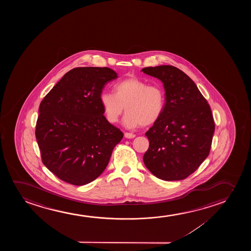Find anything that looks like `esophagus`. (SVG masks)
Returning a JSON list of instances; mask_svg holds the SVG:
<instances>
[{"label":"esophagus","instance_id":"34e87169","mask_svg":"<svg viewBox=\"0 0 251 251\" xmlns=\"http://www.w3.org/2000/svg\"><path fill=\"white\" fill-rule=\"evenodd\" d=\"M124 136L127 138V139H133V138L135 137V134H133V133H127V132H126V133L124 134Z\"/></svg>","mask_w":251,"mask_h":251}]
</instances>
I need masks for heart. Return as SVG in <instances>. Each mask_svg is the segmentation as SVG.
<instances>
[{
  "label": "heart",
  "mask_w": 251,
  "mask_h": 251,
  "mask_svg": "<svg viewBox=\"0 0 251 251\" xmlns=\"http://www.w3.org/2000/svg\"><path fill=\"white\" fill-rule=\"evenodd\" d=\"M115 93L103 92L100 103L107 120L111 124L118 120L125 106L127 112L124 124L127 127H143L155 124L165 106V91L158 85H148L137 77H130L117 83Z\"/></svg>",
  "instance_id": "heart-1"
}]
</instances>
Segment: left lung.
Returning a JSON list of instances; mask_svg holds the SVG:
<instances>
[{
	"mask_svg": "<svg viewBox=\"0 0 251 251\" xmlns=\"http://www.w3.org/2000/svg\"><path fill=\"white\" fill-rule=\"evenodd\" d=\"M141 71L160 79L165 91L164 112L146 133L149 148L145 165L162 180L185 179L209 154L215 129L211 108L195 82L177 68L162 65Z\"/></svg>",
	"mask_w": 251,
	"mask_h": 251,
	"instance_id": "left-lung-1",
	"label": "left lung"
}]
</instances>
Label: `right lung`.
Wrapping results in <instances>:
<instances>
[{
  "label": "right lung",
  "mask_w": 251,
  "mask_h": 251,
  "mask_svg": "<svg viewBox=\"0 0 251 251\" xmlns=\"http://www.w3.org/2000/svg\"><path fill=\"white\" fill-rule=\"evenodd\" d=\"M117 78L106 67L75 68L42 100L35 135L44 165L62 181L77 186L94 181L124 137L103 116L100 100Z\"/></svg>",
  "instance_id": "add662e5"
}]
</instances>
